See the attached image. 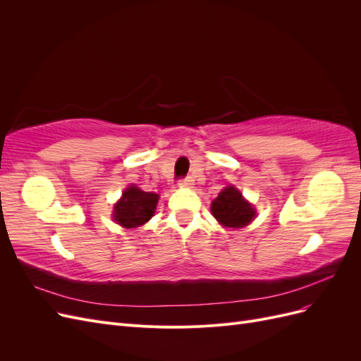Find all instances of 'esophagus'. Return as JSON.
<instances>
[{
	"label": "esophagus",
	"mask_w": 361,
	"mask_h": 361,
	"mask_svg": "<svg viewBox=\"0 0 361 361\" xmlns=\"http://www.w3.org/2000/svg\"><path fill=\"white\" fill-rule=\"evenodd\" d=\"M179 185H180V187L191 188L194 185V180L191 178H183V179H179Z\"/></svg>",
	"instance_id": "34e87169"
}]
</instances>
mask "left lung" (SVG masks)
<instances>
[{"label": "left lung", "mask_w": 361, "mask_h": 361, "mask_svg": "<svg viewBox=\"0 0 361 361\" xmlns=\"http://www.w3.org/2000/svg\"><path fill=\"white\" fill-rule=\"evenodd\" d=\"M212 215L224 227H244L255 216V209L233 187L224 188L211 204Z\"/></svg>", "instance_id": "8db88e82"}]
</instances>
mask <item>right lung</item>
<instances>
[{
    "instance_id": "add662e5",
    "label": "right lung",
    "mask_w": 361,
    "mask_h": 361,
    "mask_svg": "<svg viewBox=\"0 0 361 361\" xmlns=\"http://www.w3.org/2000/svg\"><path fill=\"white\" fill-rule=\"evenodd\" d=\"M157 203L158 194L141 191L130 185L114 206V221L126 228L138 227L154 216Z\"/></svg>"
}]
</instances>
